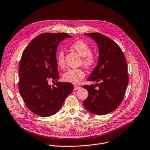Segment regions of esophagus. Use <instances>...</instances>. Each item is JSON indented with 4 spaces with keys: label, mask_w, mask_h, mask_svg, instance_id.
<instances>
[{
    "label": "esophagus",
    "mask_w": 150,
    "mask_h": 150,
    "mask_svg": "<svg viewBox=\"0 0 150 150\" xmlns=\"http://www.w3.org/2000/svg\"><path fill=\"white\" fill-rule=\"evenodd\" d=\"M74 88L75 90H79V89L81 88V87H80V86H77V85H74Z\"/></svg>",
    "instance_id": "1"
}]
</instances>
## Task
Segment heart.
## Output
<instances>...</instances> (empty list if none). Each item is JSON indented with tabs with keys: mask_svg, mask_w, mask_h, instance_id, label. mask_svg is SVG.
I'll list each match as a JSON object with an SVG mask.
<instances>
[{
	"mask_svg": "<svg viewBox=\"0 0 150 150\" xmlns=\"http://www.w3.org/2000/svg\"><path fill=\"white\" fill-rule=\"evenodd\" d=\"M70 47L81 56V65L87 69L92 68L95 66L97 62L96 57L91 53V47L85 41L82 40L76 41L71 43ZM56 62L59 67L61 68L65 67V53L63 49L59 50L57 52ZM85 76L84 71L81 68H69L63 74L62 79L65 82L77 84L83 79Z\"/></svg>",
	"mask_w": 150,
	"mask_h": 150,
	"instance_id": "b5f03b06",
	"label": "heart"
}]
</instances>
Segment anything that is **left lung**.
Masks as SVG:
<instances>
[{
  "mask_svg": "<svg viewBox=\"0 0 150 150\" xmlns=\"http://www.w3.org/2000/svg\"><path fill=\"white\" fill-rule=\"evenodd\" d=\"M85 35L96 42L99 54L98 65L87 80L100 83L83 85L88 92L83 104L92 113L105 115L122 102L129 81L127 62L122 49L112 39L100 33Z\"/></svg>",
  "mask_w": 150,
  "mask_h": 150,
  "instance_id": "left-lung-1",
  "label": "left lung"
}]
</instances>
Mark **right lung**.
<instances>
[{
  "instance_id": "right-lung-1",
  "label": "right lung",
  "mask_w": 150,
  "mask_h": 150,
  "mask_svg": "<svg viewBox=\"0 0 150 150\" xmlns=\"http://www.w3.org/2000/svg\"><path fill=\"white\" fill-rule=\"evenodd\" d=\"M71 38L67 33H43L33 38L24 49L19 62L18 88L21 97L32 112L49 117L57 112L65 98L74 90L69 82H57L59 74L56 51L60 42Z\"/></svg>"
}]
</instances>
